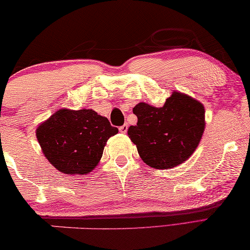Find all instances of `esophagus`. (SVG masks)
I'll list each match as a JSON object with an SVG mask.
<instances>
[{
  "instance_id": "obj_1",
  "label": "esophagus",
  "mask_w": 250,
  "mask_h": 250,
  "mask_svg": "<svg viewBox=\"0 0 250 250\" xmlns=\"http://www.w3.org/2000/svg\"><path fill=\"white\" fill-rule=\"evenodd\" d=\"M119 130H120V132L121 133H125L126 131H128V125H121L120 128H119Z\"/></svg>"
}]
</instances>
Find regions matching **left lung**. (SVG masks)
I'll use <instances>...</instances> for the list:
<instances>
[{"label": "left lung", "mask_w": 250, "mask_h": 250, "mask_svg": "<svg viewBox=\"0 0 250 250\" xmlns=\"http://www.w3.org/2000/svg\"><path fill=\"white\" fill-rule=\"evenodd\" d=\"M132 111L138 122L128 129V136L152 168H173L188 161L199 146L206 111L189 95L174 91L162 107L140 102Z\"/></svg>", "instance_id": "1"}]
</instances>
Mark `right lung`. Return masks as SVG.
<instances>
[{
  "label": "right lung",
  "mask_w": 250,
  "mask_h": 250,
  "mask_svg": "<svg viewBox=\"0 0 250 250\" xmlns=\"http://www.w3.org/2000/svg\"><path fill=\"white\" fill-rule=\"evenodd\" d=\"M118 131L105 117L92 109H61L37 128L36 136L55 168L68 175H82L95 168L107 139Z\"/></svg>",
  "instance_id": "obj_1"
}]
</instances>
